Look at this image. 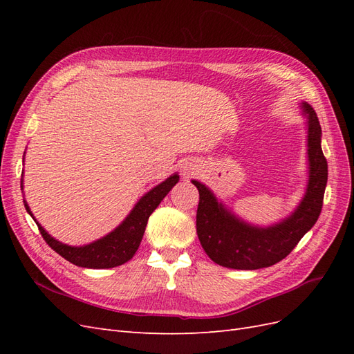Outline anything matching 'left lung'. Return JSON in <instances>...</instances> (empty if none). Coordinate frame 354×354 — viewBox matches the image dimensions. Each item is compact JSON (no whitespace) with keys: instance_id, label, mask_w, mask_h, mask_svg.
I'll return each mask as SVG.
<instances>
[{"instance_id":"1","label":"left lung","mask_w":354,"mask_h":354,"mask_svg":"<svg viewBox=\"0 0 354 354\" xmlns=\"http://www.w3.org/2000/svg\"><path fill=\"white\" fill-rule=\"evenodd\" d=\"M307 118L308 180L304 198L291 216L269 227L254 226L227 209L201 181L192 180L199 192L196 232L203 251L223 267L236 270H257L283 260L304 234L315 226L324 205L328 181V162L324 156L317 115L301 103Z\"/></svg>"}]
</instances>
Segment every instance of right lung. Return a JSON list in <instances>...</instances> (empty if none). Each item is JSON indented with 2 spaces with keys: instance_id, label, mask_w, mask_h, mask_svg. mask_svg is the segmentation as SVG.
Returning <instances> with one entry per match:
<instances>
[{
  "instance_id": "1",
  "label": "right lung",
  "mask_w": 354,
  "mask_h": 354,
  "mask_svg": "<svg viewBox=\"0 0 354 354\" xmlns=\"http://www.w3.org/2000/svg\"><path fill=\"white\" fill-rule=\"evenodd\" d=\"M178 178V174H173L160 185L155 186L152 190H149L147 194L136 203V207L131 209V212L128 214L127 218L115 230H112L111 233H108L106 236L97 241L82 246H71L51 238L44 230V227L35 220L26 201L24 202L26 211L30 214V217L35 220L39 233L42 234L44 241L51 246V250H55L59 255L63 257V259L75 266L87 267V269H111V267L121 266L133 259V255L138 250V245H140L143 239V233L149 217H151V214L156 209L160 201L168 195V192L177 185Z\"/></svg>"
}]
</instances>
